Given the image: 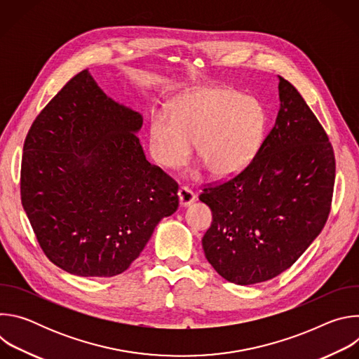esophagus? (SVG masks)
<instances>
[{
  "label": "esophagus",
  "instance_id": "obj_1",
  "mask_svg": "<svg viewBox=\"0 0 359 359\" xmlns=\"http://www.w3.org/2000/svg\"><path fill=\"white\" fill-rule=\"evenodd\" d=\"M196 200V194L189 187H180L179 189V201L182 208H187Z\"/></svg>",
  "mask_w": 359,
  "mask_h": 359
}]
</instances>
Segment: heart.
I'll return each mask as SVG.
<instances>
[{
    "label": "heart",
    "mask_w": 359,
    "mask_h": 359,
    "mask_svg": "<svg viewBox=\"0 0 359 359\" xmlns=\"http://www.w3.org/2000/svg\"><path fill=\"white\" fill-rule=\"evenodd\" d=\"M266 130V111L257 99L233 89L204 88L180 96L172 121L162 114L150 122V146L165 168L183 165L197 143V155L219 177L241 172L257 153Z\"/></svg>",
    "instance_id": "b5f03b06"
}]
</instances>
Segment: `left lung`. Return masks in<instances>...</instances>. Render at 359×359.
<instances>
[{"mask_svg": "<svg viewBox=\"0 0 359 359\" xmlns=\"http://www.w3.org/2000/svg\"><path fill=\"white\" fill-rule=\"evenodd\" d=\"M280 78V111L238 175L198 196L213 222L204 255L227 281L251 285L290 269L324 229L334 193L332 144L299 92Z\"/></svg>", "mask_w": 359, "mask_h": 359, "instance_id": "left-lung-1", "label": "left lung"}]
</instances>
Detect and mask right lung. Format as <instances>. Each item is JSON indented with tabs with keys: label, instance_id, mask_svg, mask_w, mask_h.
I'll use <instances>...</instances> for the list:
<instances>
[{
	"label": "right lung",
	"instance_id": "1",
	"mask_svg": "<svg viewBox=\"0 0 359 359\" xmlns=\"http://www.w3.org/2000/svg\"><path fill=\"white\" fill-rule=\"evenodd\" d=\"M143 118L85 69L41 111L24 142L21 201L46 257L81 277H114L179 208L177 183L150 165Z\"/></svg>",
	"mask_w": 359,
	"mask_h": 359
}]
</instances>
